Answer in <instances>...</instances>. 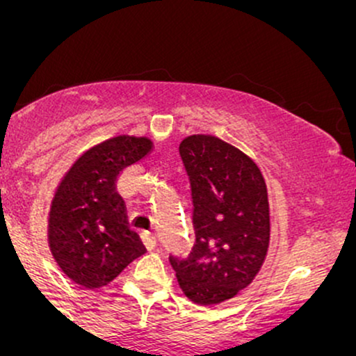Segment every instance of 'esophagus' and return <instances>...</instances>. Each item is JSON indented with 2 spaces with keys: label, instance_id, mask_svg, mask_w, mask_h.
Segmentation results:
<instances>
[{
  "label": "esophagus",
  "instance_id": "obj_1",
  "mask_svg": "<svg viewBox=\"0 0 356 356\" xmlns=\"http://www.w3.org/2000/svg\"><path fill=\"white\" fill-rule=\"evenodd\" d=\"M142 241H144L145 248L149 249V251H152V249L157 246V239H155L150 232H142Z\"/></svg>",
  "mask_w": 356,
  "mask_h": 356
}]
</instances>
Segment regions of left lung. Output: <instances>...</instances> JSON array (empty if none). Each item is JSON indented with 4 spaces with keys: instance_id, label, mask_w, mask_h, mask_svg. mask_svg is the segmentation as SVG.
Masks as SVG:
<instances>
[{
    "instance_id": "8db88e82",
    "label": "left lung",
    "mask_w": 356,
    "mask_h": 356,
    "mask_svg": "<svg viewBox=\"0 0 356 356\" xmlns=\"http://www.w3.org/2000/svg\"><path fill=\"white\" fill-rule=\"evenodd\" d=\"M192 192L195 243L189 256H169L184 295L197 305L234 298L254 280L269 246L268 189L259 167L214 136L179 145Z\"/></svg>"
}]
</instances>
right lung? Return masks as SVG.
I'll return each instance as SVG.
<instances>
[{
    "mask_svg": "<svg viewBox=\"0 0 356 356\" xmlns=\"http://www.w3.org/2000/svg\"><path fill=\"white\" fill-rule=\"evenodd\" d=\"M152 149L147 137L118 136L81 154L61 179L48 218V244L61 271L93 289L145 252L130 229L117 175Z\"/></svg>",
    "mask_w": 356,
    "mask_h": 356,
    "instance_id": "1",
    "label": "right lung"
}]
</instances>
